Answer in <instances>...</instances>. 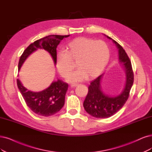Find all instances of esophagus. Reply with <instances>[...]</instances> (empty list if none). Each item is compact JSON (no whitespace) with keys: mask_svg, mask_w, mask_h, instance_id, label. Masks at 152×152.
<instances>
[{"mask_svg":"<svg viewBox=\"0 0 152 152\" xmlns=\"http://www.w3.org/2000/svg\"><path fill=\"white\" fill-rule=\"evenodd\" d=\"M77 85H78V84H77V83H76V84H72V85H71L70 86H71V88H74V87H76V86H77Z\"/></svg>","mask_w":152,"mask_h":152,"instance_id":"1","label":"esophagus"}]
</instances>
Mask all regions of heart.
Segmentation results:
<instances>
[{
  "label": "heart",
  "instance_id": "b5f03b06",
  "mask_svg": "<svg viewBox=\"0 0 152 152\" xmlns=\"http://www.w3.org/2000/svg\"><path fill=\"white\" fill-rule=\"evenodd\" d=\"M110 57V49L102 40L77 37L70 41L65 50H61L56 58V67L62 77H68L75 68L77 69L67 79L69 83L81 81L99 76L104 69Z\"/></svg>",
  "mask_w": 152,
  "mask_h": 152
}]
</instances>
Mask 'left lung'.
Returning a JSON list of instances; mask_svg holds the SVG:
<instances>
[{
    "label": "left lung",
    "mask_w": 152,
    "mask_h": 152,
    "mask_svg": "<svg viewBox=\"0 0 152 152\" xmlns=\"http://www.w3.org/2000/svg\"><path fill=\"white\" fill-rule=\"evenodd\" d=\"M106 36L113 41L118 49L119 61L124 66L126 80L123 91L119 95L114 96L106 94L103 91L101 86L103 75L91 82L83 106L88 114L98 118H107L115 115L123 107L129 97L134 81L132 63L125 50L116 41Z\"/></svg>",
    "instance_id": "left-lung-1"
}]
</instances>
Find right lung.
Masks as SVG:
<instances>
[{
  "mask_svg": "<svg viewBox=\"0 0 152 152\" xmlns=\"http://www.w3.org/2000/svg\"><path fill=\"white\" fill-rule=\"evenodd\" d=\"M69 36V35H50L31 44L24 50L19 59V71L29 56L37 49L47 50L52 56L56 64L57 58L56 48L61 41ZM17 84L27 106L34 113L42 116H49L58 113L63 107L68 85L61 80L53 81L49 87L40 92L28 90L19 79L17 80Z\"/></svg>",
  "mask_w": 152,
  "mask_h": 152,
  "instance_id": "1",
  "label": "right lung"
}]
</instances>
